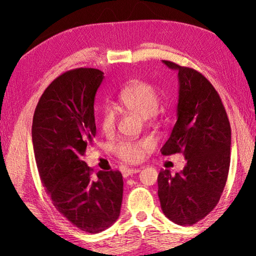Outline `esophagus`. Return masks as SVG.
Returning <instances> with one entry per match:
<instances>
[{
	"label": "esophagus",
	"mask_w": 256,
	"mask_h": 256,
	"mask_svg": "<svg viewBox=\"0 0 256 256\" xmlns=\"http://www.w3.org/2000/svg\"><path fill=\"white\" fill-rule=\"evenodd\" d=\"M138 172H140V168H128V170L124 172L123 175H124V177H128V176L133 175V174H136Z\"/></svg>",
	"instance_id": "obj_1"
}]
</instances>
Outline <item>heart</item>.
<instances>
[{
	"label": "heart",
	"mask_w": 256,
	"mask_h": 256,
	"mask_svg": "<svg viewBox=\"0 0 256 256\" xmlns=\"http://www.w3.org/2000/svg\"><path fill=\"white\" fill-rule=\"evenodd\" d=\"M160 92L154 84L144 80H134L118 94L120 104L126 110L142 118L154 116L160 106ZM116 116L110 108H104L100 116V126L104 133L113 131ZM146 144L144 142H120L114 146V153L120 160L126 162H138L143 158Z\"/></svg>",
	"instance_id": "b5f03b06"
}]
</instances>
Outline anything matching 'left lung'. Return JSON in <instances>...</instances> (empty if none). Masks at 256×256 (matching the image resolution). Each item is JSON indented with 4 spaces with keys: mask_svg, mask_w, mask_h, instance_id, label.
I'll return each mask as SVG.
<instances>
[{
    "mask_svg": "<svg viewBox=\"0 0 256 256\" xmlns=\"http://www.w3.org/2000/svg\"><path fill=\"white\" fill-rule=\"evenodd\" d=\"M179 81L177 122L162 146V155L182 153L186 166L172 175L158 174V198L168 219L192 226L214 210L230 167L231 128L214 86L197 70L162 60Z\"/></svg>",
    "mask_w": 256,
    "mask_h": 256,
    "instance_id": "1",
    "label": "left lung"
}]
</instances>
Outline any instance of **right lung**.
<instances>
[{
    "label": "right lung",
    "instance_id": "obj_1",
    "mask_svg": "<svg viewBox=\"0 0 256 256\" xmlns=\"http://www.w3.org/2000/svg\"><path fill=\"white\" fill-rule=\"evenodd\" d=\"M103 72L77 68L47 86L35 108L32 140L38 172L52 204L81 231L99 233L116 222L123 198L118 170L99 172L81 160L96 136L94 98Z\"/></svg>",
    "mask_w": 256,
    "mask_h": 256
}]
</instances>
